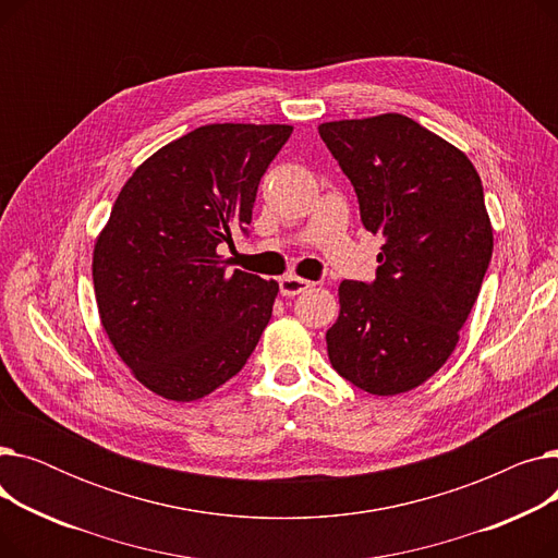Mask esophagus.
Returning a JSON list of instances; mask_svg holds the SVG:
<instances>
[{"instance_id":"esophagus-1","label":"esophagus","mask_w":558,"mask_h":558,"mask_svg":"<svg viewBox=\"0 0 558 558\" xmlns=\"http://www.w3.org/2000/svg\"><path fill=\"white\" fill-rule=\"evenodd\" d=\"M312 287L310 280H303L299 276H284L280 278V294L282 296H299L303 291H307Z\"/></svg>"}]
</instances>
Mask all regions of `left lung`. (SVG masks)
<instances>
[{
  "label": "left lung",
  "mask_w": 558,
  "mask_h": 558,
  "mask_svg": "<svg viewBox=\"0 0 558 558\" xmlns=\"http://www.w3.org/2000/svg\"><path fill=\"white\" fill-rule=\"evenodd\" d=\"M320 140L383 234L373 282L339 284L332 368L373 396L421 387L459 341L493 253L482 179L457 146L404 114L339 120Z\"/></svg>",
  "instance_id": "8db88e82"
}]
</instances>
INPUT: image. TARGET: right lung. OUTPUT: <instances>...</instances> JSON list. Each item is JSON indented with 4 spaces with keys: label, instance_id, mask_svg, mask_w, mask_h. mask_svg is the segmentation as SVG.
<instances>
[{
    "label": "right lung",
    "instance_id": "obj_1",
    "mask_svg": "<svg viewBox=\"0 0 558 558\" xmlns=\"http://www.w3.org/2000/svg\"><path fill=\"white\" fill-rule=\"evenodd\" d=\"M287 124H208L146 158L117 196L93 253L101 326L137 383L175 402L238 375L267 328L276 280L217 253L246 232Z\"/></svg>",
    "mask_w": 558,
    "mask_h": 558
}]
</instances>
